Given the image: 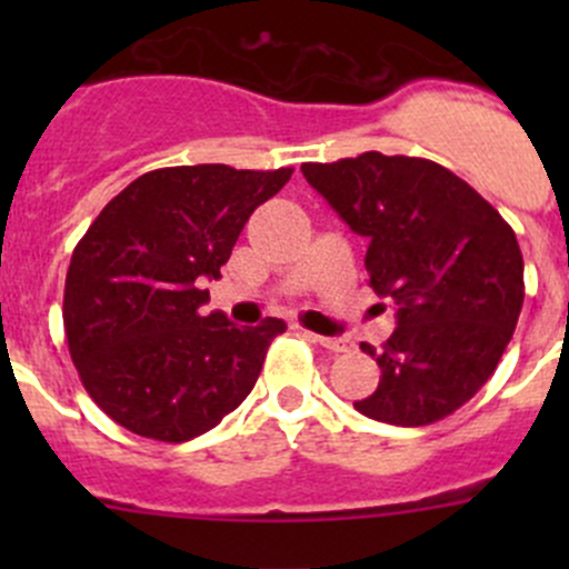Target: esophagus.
<instances>
[{
  "instance_id": "34e87169",
  "label": "esophagus",
  "mask_w": 569,
  "mask_h": 569,
  "mask_svg": "<svg viewBox=\"0 0 569 569\" xmlns=\"http://www.w3.org/2000/svg\"><path fill=\"white\" fill-rule=\"evenodd\" d=\"M306 338H311V341L319 343V347L330 349V352H347L349 349L347 338H327V336H319V332H311V330H306Z\"/></svg>"
}]
</instances>
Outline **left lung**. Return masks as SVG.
I'll list each match as a JSON object with an SVG mask.
<instances>
[{
	"label": "left lung",
	"instance_id": "8db88e82",
	"mask_svg": "<svg viewBox=\"0 0 569 569\" xmlns=\"http://www.w3.org/2000/svg\"><path fill=\"white\" fill-rule=\"evenodd\" d=\"M302 176L369 239L371 289L396 306L380 386L355 410L427 427L460 410L496 371L523 308V256L509 222L460 176L418 157L366 151L302 164Z\"/></svg>",
	"mask_w": 569,
	"mask_h": 569
}]
</instances>
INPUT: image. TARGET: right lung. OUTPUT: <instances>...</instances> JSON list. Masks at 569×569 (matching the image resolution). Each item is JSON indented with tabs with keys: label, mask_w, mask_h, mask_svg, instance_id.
I'll list each match as a JSON object with an SVG mask.
<instances>
[{
	"label": "right lung",
	"mask_w": 569,
	"mask_h": 569,
	"mask_svg": "<svg viewBox=\"0 0 569 569\" xmlns=\"http://www.w3.org/2000/svg\"><path fill=\"white\" fill-rule=\"evenodd\" d=\"M295 168L181 164L140 176L73 248L62 297L68 349L90 399L142 438L183 443L237 410L286 330L203 317V278H220L252 211Z\"/></svg>",
	"instance_id": "right-lung-1"
}]
</instances>
